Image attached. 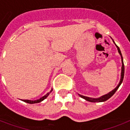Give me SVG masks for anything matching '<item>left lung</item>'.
<instances>
[{
    "label": "left lung",
    "mask_w": 130,
    "mask_h": 130,
    "mask_svg": "<svg viewBox=\"0 0 130 130\" xmlns=\"http://www.w3.org/2000/svg\"><path fill=\"white\" fill-rule=\"evenodd\" d=\"M116 46H117V45H116ZM117 50H118V52H119V53H120V55H121V58H122V72H121V79H120V83H119V85H118L117 87L114 89L113 90L111 91V92H109L108 94L103 95V96L100 97V98H96V99L90 98H88V97H85V96H83V95H80V96L82 98L86 100L87 101H89V102H105V101H106V100H107L109 98H111V97H112V96L115 93V92L117 90V89L119 88V87L120 86L121 83H122V81H123V78H124V62H123V59H122V53H121L120 50V48H119V47L118 46H117Z\"/></svg>",
    "instance_id": "left-lung-1"
}]
</instances>
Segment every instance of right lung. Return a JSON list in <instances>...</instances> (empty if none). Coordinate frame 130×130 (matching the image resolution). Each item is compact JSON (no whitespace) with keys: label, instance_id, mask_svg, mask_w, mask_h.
I'll use <instances>...</instances> for the list:
<instances>
[{"label":"right lung","instance_id":"right-lung-1","mask_svg":"<svg viewBox=\"0 0 130 130\" xmlns=\"http://www.w3.org/2000/svg\"><path fill=\"white\" fill-rule=\"evenodd\" d=\"M52 92V90L50 91V92ZM50 92H48V93H47L46 95H45V96H43V97H42L41 98H40L39 100H23V101H24V102H27V103H29V104H34V103H38V102H42L43 100H44L49 95V94H50Z\"/></svg>","mask_w":130,"mask_h":130}]
</instances>
